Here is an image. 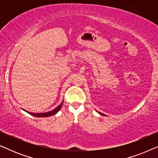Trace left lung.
Returning <instances> with one entry per match:
<instances>
[{
  "instance_id": "left-lung-1",
  "label": "left lung",
  "mask_w": 158,
  "mask_h": 158,
  "mask_svg": "<svg viewBox=\"0 0 158 158\" xmlns=\"http://www.w3.org/2000/svg\"><path fill=\"white\" fill-rule=\"evenodd\" d=\"M98 113H99V112H98ZM99 114H101V115H103V116H106V115H104V114H101V113H99Z\"/></svg>"
}]
</instances>
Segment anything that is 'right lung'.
Instances as JSON below:
<instances>
[{
  "label": "right lung",
  "mask_w": 158,
  "mask_h": 158,
  "mask_svg": "<svg viewBox=\"0 0 158 158\" xmlns=\"http://www.w3.org/2000/svg\"><path fill=\"white\" fill-rule=\"evenodd\" d=\"M63 104V101H62L61 103L59 106H57V107L55 108V109H54L53 110H52V111H49L48 112H45V113H31V112H29V111H25V110H23V111L27 112L28 114H31V116H36V117H48V116H52V115H55L57 113L58 111H60V109L62 108V106Z\"/></svg>",
  "instance_id": "right-lung-1"
}]
</instances>
